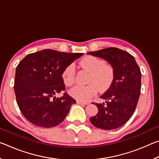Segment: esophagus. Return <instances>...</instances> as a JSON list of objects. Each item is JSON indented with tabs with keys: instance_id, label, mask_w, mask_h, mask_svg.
<instances>
[{
	"instance_id": "esophagus-1",
	"label": "esophagus",
	"mask_w": 159,
	"mask_h": 159,
	"mask_svg": "<svg viewBox=\"0 0 159 159\" xmlns=\"http://www.w3.org/2000/svg\"><path fill=\"white\" fill-rule=\"evenodd\" d=\"M76 103L79 104H81V105H87V104H88V103H87V102H83L79 101V100H77Z\"/></svg>"
}]
</instances>
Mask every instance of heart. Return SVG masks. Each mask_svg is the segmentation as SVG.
Returning <instances> with one entry per match:
<instances>
[{
    "label": "heart",
    "instance_id": "heart-1",
    "mask_svg": "<svg viewBox=\"0 0 159 159\" xmlns=\"http://www.w3.org/2000/svg\"><path fill=\"white\" fill-rule=\"evenodd\" d=\"M80 65L90 72L87 85H76L70 89L72 98L81 102H88L93 98L98 90L105 92L111 87L114 79V71L105 61L94 56H88L80 61ZM76 69L74 64H69L63 69L61 79L66 86L74 84Z\"/></svg>",
    "mask_w": 159,
    "mask_h": 159
}]
</instances>
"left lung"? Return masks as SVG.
<instances>
[{
    "instance_id": "1",
    "label": "left lung",
    "mask_w": 159,
    "mask_h": 159,
    "mask_svg": "<svg viewBox=\"0 0 159 159\" xmlns=\"http://www.w3.org/2000/svg\"><path fill=\"white\" fill-rule=\"evenodd\" d=\"M88 55L100 57L111 64L114 79L111 87L103 95L104 103L95 104L98 112L90 118L91 123L103 130L120 127L134 114L141 90V71L133 55L116 48H108Z\"/></svg>"
}]
</instances>
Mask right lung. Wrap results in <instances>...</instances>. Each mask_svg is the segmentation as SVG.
I'll use <instances>...</instances> for the list:
<instances>
[{"label":"right lung","mask_w":159,"mask_h":159,"mask_svg":"<svg viewBox=\"0 0 159 159\" xmlns=\"http://www.w3.org/2000/svg\"><path fill=\"white\" fill-rule=\"evenodd\" d=\"M83 55L45 49L29 54L19 63L14 90L26 120L43 128L55 127L63 121L76 100L66 93L61 98L54 95L66 89L61 79L63 69Z\"/></svg>","instance_id":"obj_1"}]
</instances>
